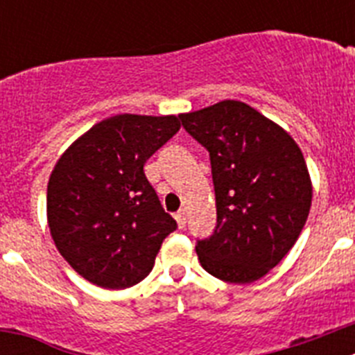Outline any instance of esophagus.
Listing matches in <instances>:
<instances>
[{
    "label": "esophagus",
    "mask_w": 355,
    "mask_h": 355,
    "mask_svg": "<svg viewBox=\"0 0 355 355\" xmlns=\"http://www.w3.org/2000/svg\"><path fill=\"white\" fill-rule=\"evenodd\" d=\"M175 220H178V225H180V229H183L184 225H187V215H184V211L175 213Z\"/></svg>",
    "instance_id": "obj_1"
}]
</instances>
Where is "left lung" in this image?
<instances>
[{"instance_id":"left-lung-1","label":"left lung","mask_w":355,"mask_h":355,"mask_svg":"<svg viewBox=\"0 0 355 355\" xmlns=\"http://www.w3.org/2000/svg\"><path fill=\"white\" fill-rule=\"evenodd\" d=\"M180 119L211 162L216 225L197 240L200 265L225 283H254L290 252L309 215L313 188L302 150L241 101Z\"/></svg>"}]
</instances>
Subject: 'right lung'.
Instances as JSON below:
<instances>
[{"label":"right lung","instance_id":"1","mask_svg":"<svg viewBox=\"0 0 355 355\" xmlns=\"http://www.w3.org/2000/svg\"><path fill=\"white\" fill-rule=\"evenodd\" d=\"M180 117L122 114L97 122L56 162L48 224L58 252L89 283L122 290L149 275L178 224L144 165L180 131Z\"/></svg>","mask_w":355,"mask_h":355}]
</instances>
